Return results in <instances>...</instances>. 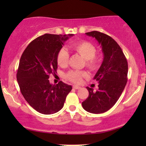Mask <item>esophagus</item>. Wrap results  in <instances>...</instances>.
Segmentation results:
<instances>
[{
  "label": "esophagus",
  "instance_id": "34e87169",
  "mask_svg": "<svg viewBox=\"0 0 146 146\" xmlns=\"http://www.w3.org/2000/svg\"><path fill=\"white\" fill-rule=\"evenodd\" d=\"M73 88H74V89H80V86H77V85H73Z\"/></svg>",
  "mask_w": 146,
  "mask_h": 146
}]
</instances>
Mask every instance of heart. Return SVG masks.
Segmentation results:
<instances>
[{
  "label": "heart",
  "instance_id": "heart-1",
  "mask_svg": "<svg viewBox=\"0 0 146 146\" xmlns=\"http://www.w3.org/2000/svg\"><path fill=\"white\" fill-rule=\"evenodd\" d=\"M70 48L77 52L86 60V66L90 70H96L101 64V58L97 56L96 48L93 44L88 41H79L73 43ZM69 59V53L66 48H62L57 56V62L62 67H64L68 64ZM86 75L84 71H69L66 75V78L73 83L79 84L82 82V78Z\"/></svg>",
  "mask_w": 146,
  "mask_h": 146
}]
</instances>
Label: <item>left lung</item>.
<instances>
[{
  "mask_svg": "<svg viewBox=\"0 0 146 146\" xmlns=\"http://www.w3.org/2000/svg\"><path fill=\"white\" fill-rule=\"evenodd\" d=\"M86 34L95 38L101 45L104 59L94 77L98 81L99 89L94 91L87 86L89 95L82 105L90 113H103L115 104L124 89L128 80V62L119 45L111 37L97 31Z\"/></svg>",
  "mask_w": 146,
  "mask_h": 146,
  "instance_id": "left-lung-1",
  "label": "left lung"
}]
</instances>
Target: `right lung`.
<instances>
[{
    "instance_id": "1",
    "label": "right lung",
    "mask_w": 146,
    "mask_h": 146,
    "mask_svg": "<svg viewBox=\"0 0 146 146\" xmlns=\"http://www.w3.org/2000/svg\"><path fill=\"white\" fill-rule=\"evenodd\" d=\"M73 34H46L29 43L22 54L17 81L28 104L44 115L56 113L62 108L71 85L60 81L49 82V75L57 73V56L66 40Z\"/></svg>"
}]
</instances>
